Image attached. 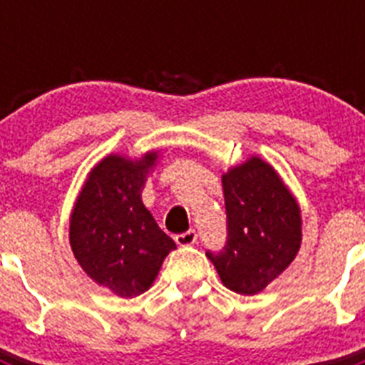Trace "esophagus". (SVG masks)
Here are the masks:
<instances>
[{"label": "esophagus", "mask_w": 365, "mask_h": 365, "mask_svg": "<svg viewBox=\"0 0 365 365\" xmlns=\"http://www.w3.org/2000/svg\"><path fill=\"white\" fill-rule=\"evenodd\" d=\"M175 243L179 247H192V245L197 243V234H195V230H188L185 234L175 235Z\"/></svg>", "instance_id": "34e87169"}]
</instances>
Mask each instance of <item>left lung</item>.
I'll list each match as a JSON object with an SVG mask.
<instances>
[{"instance_id":"8db88e82","label":"left lung","mask_w":365,"mask_h":365,"mask_svg":"<svg viewBox=\"0 0 365 365\" xmlns=\"http://www.w3.org/2000/svg\"><path fill=\"white\" fill-rule=\"evenodd\" d=\"M228 237L206 252L222 285L237 294L265 291L302 247V210L279 173L257 155L222 173Z\"/></svg>"}]
</instances>
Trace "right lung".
Wrapping results in <instances>:
<instances>
[{
    "mask_svg": "<svg viewBox=\"0 0 365 365\" xmlns=\"http://www.w3.org/2000/svg\"><path fill=\"white\" fill-rule=\"evenodd\" d=\"M159 151L130 159L111 153L91 168L69 217V243L83 272L120 298L153 285L175 243L143 202Z\"/></svg>",
    "mask_w": 365,
    "mask_h": 365,
    "instance_id": "right-lung-1",
    "label": "right lung"
}]
</instances>
